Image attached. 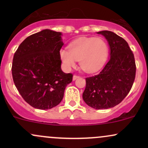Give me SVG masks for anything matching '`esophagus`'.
Wrapping results in <instances>:
<instances>
[{"label":"esophagus","instance_id":"1","mask_svg":"<svg viewBox=\"0 0 148 148\" xmlns=\"http://www.w3.org/2000/svg\"><path fill=\"white\" fill-rule=\"evenodd\" d=\"M78 78H79V76H76V75H74V76H73V81H75L76 79H77Z\"/></svg>","mask_w":148,"mask_h":148}]
</instances>
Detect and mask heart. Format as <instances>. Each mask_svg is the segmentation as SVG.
I'll return each instance as SVG.
<instances>
[{"label": "heart", "instance_id": "b5f03b06", "mask_svg": "<svg viewBox=\"0 0 148 148\" xmlns=\"http://www.w3.org/2000/svg\"><path fill=\"white\" fill-rule=\"evenodd\" d=\"M108 48L101 37H81L69 45V50L61 49L60 57L63 67L67 70L79 61L81 68L88 73L99 70L106 62Z\"/></svg>", "mask_w": 148, "mask_h": 148}]
</instances>
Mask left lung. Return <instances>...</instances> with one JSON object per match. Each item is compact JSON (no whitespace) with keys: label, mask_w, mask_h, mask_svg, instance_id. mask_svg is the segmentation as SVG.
<instances>
[{"label":"left lung","mask_w":148,"mask_h":148,"mask_svg":"<svg viewBox=\"0 0 148 148\" xmlns=\"http://www.w3.org/2000/svg\"><path fill=\"white\" fill-rule=\"evenodd\" d=\"M102 35L110 47V59L97 75L86 79L83 99L95 109L113 108L125 99L133 86L136 76L134 53L123 37L108 30Z\"/></svg>","instance_id":"obj_1"}]
</instances>
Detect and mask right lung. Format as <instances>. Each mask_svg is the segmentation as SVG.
Returning a JSON list of instances; mask_svg holds the SVG:
<instances>
[{
	"label": "right lung",
	"instance_id": "right-lung-1",
	"mask_svg": "<svg viewBox=\"0 0 148 148\" xmlns=\"http://www.w3.org/2000/svg\"><path fill=\"white\" fill-rule=\"evenodd\" d=\"M62 33L45 29L21 42L13 58V81L23 99L31 106L47 110L56 106L64 96L72 74L61 69Z\"/></svg>",
	"mask_w": 148,
	"mask_h": 148
}]
</instances>
